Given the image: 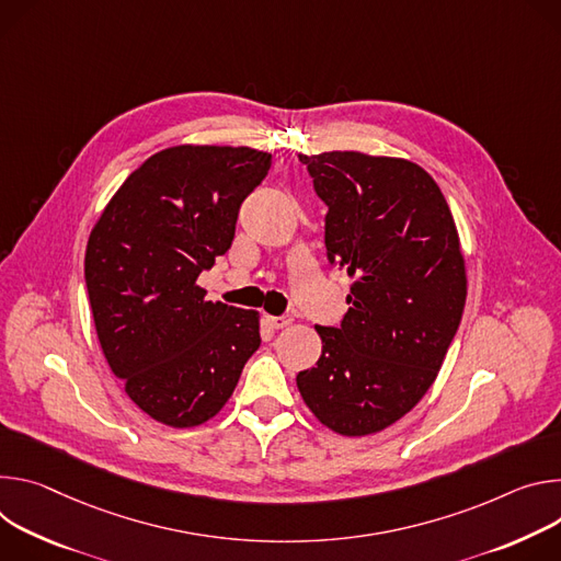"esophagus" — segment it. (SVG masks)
I'll list each match as a JSON object with an SVG mask.
<instances>
[{
  "mask_svg": "<svg viewBox=\"0 0 561 561\" xmlns=\"http://www.w3.org/2000/svg\"><path fill=\"white\" fill-rule=\"evenodd\" d=\"M291 317L289 314H283V317H267V323L274 328V330H283L287 325H291Z\"/></svg>",
  "mask_w": 561,
  "mask_h": 561,
  "instance_id": "34e87169",
  "label": "esophagus"
}]
</instances>
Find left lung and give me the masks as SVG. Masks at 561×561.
<instances>
[{"label":"left lung","mask_w":561,"mask_h":561,"mask_svg":"<svg viewBox=\"0 0 561 561\" xmlns=\"http://www.w3.org/2000/svg\"><path fill=\"white\" fill-rule=\"evenodd\" d=\"M298 160L328 205V259L354 283L341 328L317 325L321 358L296 386L323 425L363 437L437 379L463 314L466 261L439 184L419 164L358 151Z\"/></svg>","instance_id":"8db88e82"}]
</instances>
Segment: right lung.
Returning <instances> with one entry per match:
<instances>
[{
    "label": "right lung",
    "mask_w": 561,
    "mask_h": 561,
    "mask_svg": "<svg viewBox=\"0 0 561 561\" xmlns=\"http://www.w3.org/2000/svg\"><path fill=\"white\" fill-rule=\"evenodd\" d=\"M272 156L180 145L145 160L104 207L84 256L95 332L131 401L171 427L216 416L259 345V312L205 300Z\"/></svg>",
    "instance_id": "right-lung-1"
}]
</instances>
